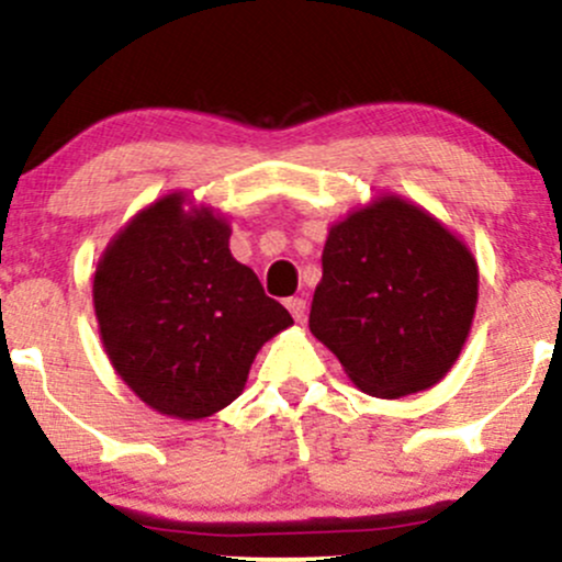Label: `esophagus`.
<instances>
[{"label": "esophagus", "instance_id": "34e87169", "mask_svg": "<svg viewBox=\"0 0 562 562\" xmlns=\"http://www.w3.org/2000/svg\"><path fill=\"white\" fill-rule=\"evenodd\" d=\"M286 307H289V313H292V318H294V321H302V318H305V313H307V302L302 300V296H289V300H286Z\"/></svg>", "mask_w": 562, "mask_h": 562}]
</instances>
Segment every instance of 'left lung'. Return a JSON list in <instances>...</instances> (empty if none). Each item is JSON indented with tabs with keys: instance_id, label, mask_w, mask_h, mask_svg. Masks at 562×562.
<instances>
[{
	"instance_id": "1",
	"label": "left lung",
	"mask_w": 562,
	"mask_h": 562,
	"mask_svg": "<svg viewBox=\"0 0 562 562\" xmlns=\"http://www.w3.org/2000/svg\"><path fill=\"white\" fill-rule=\"evenodd\" d=\"M476 300L471 249L424 207L384 194L328 231L310 331L355 386L397 400L445 379Z\"/></svg>"
}]
</instances>
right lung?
Here are the masks:
<instances>
[{
  "label": "right lung",
  "mask_w": 562,
  "mask_h": 562,
  "mask_svg": "<svg viewBox=\"0 0 562 562\" xmlns=\"http://www.w3.org/2000/svg\"><path fill=\"white\" fill-rule=\"evenodd\" d=\"M183 204L181 191L151 202L108 244L94 313L131 392L151 411L200 420L239 397L255 355L294 321L234 260L226 217Z\"/></svg>",
  "instance_id": "1"
}]
</instances>
